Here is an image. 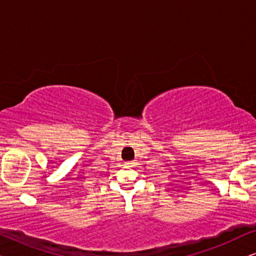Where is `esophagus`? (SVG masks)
<instances>
[{
  "mask_svg": "<svg viewBox=\"0 0 256 256\" xmlns=\"http://www.w3.org/2000/svg\"><path fill=\"white\" fill-rule=\"evenodd\" d=\"M126 164H127L128 166H132V163H126Z\"/></svg>",
  "mask_w": 256,
  "mask_h": 256,
  "instance_id": "obj_1",
  "label": "esophagus"
}]
</instances>
